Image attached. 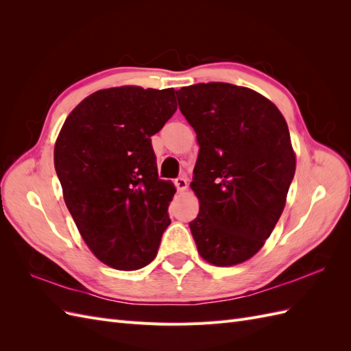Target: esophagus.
Listing matches in <instances>:
<instances>
[{
	"instance_id": "1",
	"label": "esophagus",
	"mask_w": 351,
	"mask_h": 351,
	"mask_svg": "<svg viewBox=\"0 0 351 351\" xmlns=\"http://www.w3.org/2000/svg\"><path fill=\"white\" fill-rule=\"evenodd\" d=\"M174 184H176L178 192H184V190L187 189V180L183 178V177H178V178H176Z\"/></svg>"
}]
</instances>
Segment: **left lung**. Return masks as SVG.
I'll list each match as a JSON object with an SVG mask.
<instances>
[{"instance_id": "8db88e82", "label": "left lung", "mask_w": 351, "mask_h": 351, "mask_svg": "<svg viewBox=\"0 0 351 351\" xmlns=\"http://www.w3.org/2000/svg\"><path fill=\"white\" fill-rule=\"evenodd\" d=\"M199 155L190 187L199 214L190 222L197 252L215 267L256 254L282 214L295 171L287 121L249 88L199 83L177 92Z\"/></svg>"}]
</instances>
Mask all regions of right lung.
Returning <instances> with one entry per match:
<instances>
[{"mask_svg": "<svg viewBox=\"0 0 351 351\" xmlns=\"http://www.w3.org/2000/svg\"><path fill=\"white\" fill-rule=\"evenodd\" d=\"M177 110L176 90L119 86L84 98L62 124L54 165L82 239L102 263H151L169 226L171 182L158 178L151 136Z\"/></svg>", "mask_w": 351, "mask_h": 351, "instance_id": "add662e5", "label": "right lung"}]
</instances>
